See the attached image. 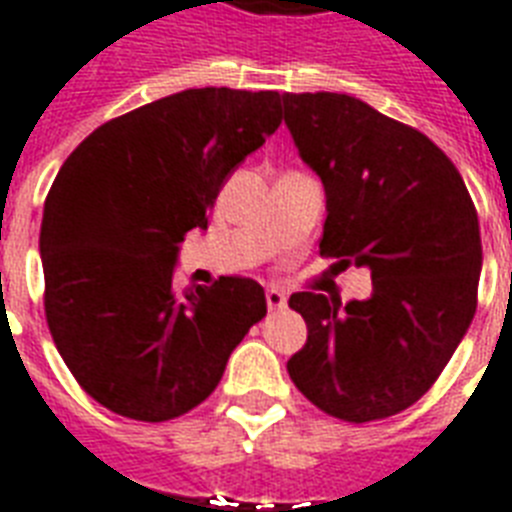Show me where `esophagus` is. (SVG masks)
<instances>
[{"instance_id": "esophagus-1", "label": "esophagus", "mask_w": 512, "mask_h": 512, "mask_svg": "<svg viewBox=\"0 0 512 512\" xmlns=\"http://www.w3.org/2000/svg\"><path fill=\"white\" fill-rule=\"evenodd\" d=\"M265 303L271 311H279V308L287 306V295L279 287H271V290H265Z\"/></svg>"}]
</instances>
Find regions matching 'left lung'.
Instances as JSON below:
<instances>
[{"label":"left lung","instance_id":"1","mask_svg":"<svg viewBox=\"0 0 512 512\" xmlns=\"http://www.w3.org/2000/svg\"><path fill=\"white\" fill-rule=\"evenodd\" d=\"M284 123L325 185L319 252L368 268V300L295 292L306 346L287 362L335 419L376 421L419 400L475 317L481 228L438 144L346 93H282Z\"/></svg>","mask_w":512,"mask_h":512}]
</instances>
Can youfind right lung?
<instances>
[{
  "mask_svg": "<svg viewBox=\"0 0 512 512\" xmlns=\"http://www.w3.org/2000/svg\"><path fill=\"white\" fill-rule=\"evenodd\" d=\"M282 123L276 91L190 88L109 120L45 198V317L77 384L136 421L212 395L230 351L265 317L252 279L174 287L179 244L249 152Z\"/></svg>",
  "mask_w": 512,
  "mask_h": 512,
  "instance_id": "right-lung-1",
  "label": "right lung"
}]
</instances>
